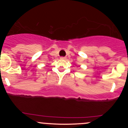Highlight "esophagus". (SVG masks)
I'll use <instances>...</instances> for the list:
<instances>
[{
  "label": "esophagus",
  "mask_w": 128,
  "mask_h": 128,
  "mask_svg": "<svg viewBox=\"0 0 128 128\" xmlns=\"http://www.w3.org/2000/svg\"><path fill=\"white\" fill-rule=\"evenodd\" d=\"M60 58H61V60H66V57H64V56H61Z\"/></svg>",
  "instance_id": "esophagus-1"
}]
</instances>
